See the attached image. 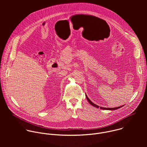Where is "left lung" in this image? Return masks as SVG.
Here are the masks:
<instances>
[{
	"label": "left lung",
	"instance_id": "8db88e82",
	"mask_svg": "<svg viewBox=\"0 0 147 147\" xmlns=\"http://www.w3.org/2000/svg\"><path fill=\"white\" fill-rule=\"evenodd\" d=\"M86 98H87V99L88 100V102L91 105H92L93 107H95V108H99V106H98L97 105H96V104H95L94 103H93L89 98H88V97L87 96V95H86ZM124 105H122V106H120V107H116V108H103V107H100V109H103V110H109V111H113V110H116V109H119V108H121V107H123Z\"/></svg>",
	"mask_w": 147,
	"mask_h": 147
}]
</instances>
